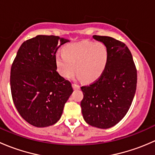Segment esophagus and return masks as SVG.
<instances>
[{
	"label": "esophagus",
	"mask_w": 155,
	"mask_h": 155,
	"mask_svg": "<svg viewBox=\"0 0 155 155\" xmlns=\"http://www.w3.org/2000/svg\"><path fill=\"white\" fill-rule=\"evenodd\" d=\"M72 86H73L74 90H78V89L80 88V86H79V85H78L77 84H76V83H73V85H72Z\"/></svg>",
	"instance_id": "1"
}]
</instances>
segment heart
<instances>
[{
    "label": "heart",
    "instance_id": "obj_1",
    "mask_svg": "<svg viewBox=\"0 0 155 155\" xmlns=\"http://www.w3.org/2000/svg\"><path fill=\"white\" fill-rule=\"evenodd\" d=\"M107 59V49L104 44L87 41L68 45L64 53L58 52L55 56L58 70L63 77H71L76 69L85 82L94 80L102 74Z\"/></svg>",
    "mask_w": 155,
    "mask_h": 155
}]
</instances>
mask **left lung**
I'll use <instances>...</instances> for the list:
<instances>
[{
    "instance_id": "obj_1",
    "label": "left lung",
    "mask_w": 155,
    "mask_h": 155,
    "mask_svg": "<svg viewBox=\"0 0 155 155\" xmlns=\"http://www.w3.org/2000/svg\"><path fill=\"white\" fill-rule=\"evenodd\" d=\"M107 49L105 70L94 83L81 87L83 118L95 127L107 129L118 124L130 107L137 89V69L124 43L107 36L94 35Z\"/></svg>"
}]
</instances>
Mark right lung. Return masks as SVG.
Wrapping results in <instances>:
<instances>
[{
	"label": "right lung",
	"instance_id": "add662e5",
	"mask_svg": "<svg viewBox=\"0 0 155 155\" xmlns=\"http://www.w3.org/2000/svg\"><path fill=\"white\" fill-rule=\"evenodd\" d=\"M68 42L57 36L37 35L17 51L11 68V93L18 113L31 125L45 127L58 122L73 93L55 61L57 50Z\"/></svg>",
	"mask_w": 155,
	"mask_h": 155
}]
</instances>
